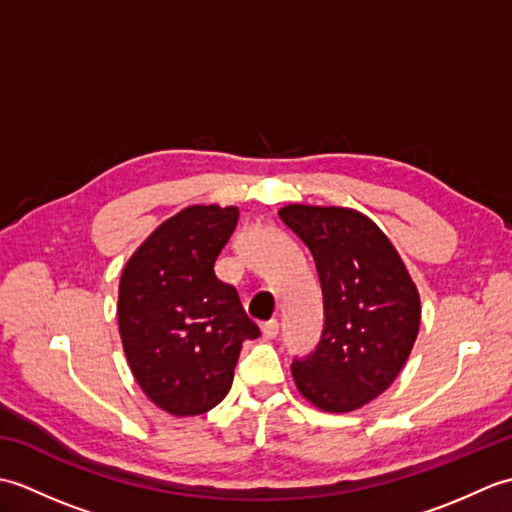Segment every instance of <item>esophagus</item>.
Wrapping results in <instances>:
<instances>
[{
    "mask_svg": "<svg viewBox=\"0 0 512 512\" xmlns=\"http://www.w3.org/2000/svg\"><path fill=\"white\" fill-rule=\"evenodd\" d=\"M262 334H264V339H275V336L279 334V321L270 319V321L262 323Z\"/></svg>",
    "mask_w": 512,
    "mask_h": 512,
    "instance_id": "obj_1",
    "label": "esophagus"
}]
</instances>
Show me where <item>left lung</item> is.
Instances as JSON below:
<instances>
[{"instance_id": "left-lung-1", "label": "left lung", "mask_w": 512, "mask_h": 512, "mask_svg": "<svg viewBox=\"0 0 512 512\" xmlns=\"http://www.w3.org/2000/svg\"><path fill=\"white\" fill-rule=\"evenodd\" d=\"M310 248L323 292V332L292 361V378L314 407L345 413L394 383L420 328V297L396 248L363 213L288 204L279 211Z\"/></svg>"}]
</instances>
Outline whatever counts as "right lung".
<instances>
[{
	"instance_id": "obj_1",
	"label": "right lung",
	"mask_w": 512,
	"mask_h": 512,
	"mask_svg": "<svg viewBox=\"0 0 512 512\" xmlns=\"http://www.w3.org/2000/svg\"><path fill=\"white\" fill-rule=\"evenodd\" d=\"M237 206H189L160 224L129 259L118 286V330L132 374L173 416L213 409L233 385L242 343L259 328L215 259Z\"/></svg>"
}]
</instances>
